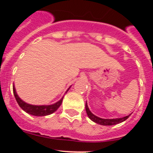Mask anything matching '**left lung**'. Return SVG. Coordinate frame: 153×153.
Wrapping results in <instances>:
<instances>
[{
    "instance_id": "left-lung-1",
    "label": "left lung",
    "mask_w": 153,
    "mask_h": 153,
    "mask_svg": "<svg viewBox=\"0 0 153 153\" xmlns=\"http://www.w3.org/2000/svg\"><path fill=\"white\" fill-rule=\"evenodd\" d=\"M86 111L87 115H88L89 118L93 121V122L97 123L98 124H100V125L102 126H112V125H116V124L120 123L123 122L125 121L126 120L129 118V116H126L125 117H123V118H117V119H111V120H108V119H102L100 118V117H97V116L95 115H93L91 112L90 111V109H89L88 106H87V104L86 102Z\"/></svg>"
}]
</instances>
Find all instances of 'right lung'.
I'll list each match as a JSON object with an SVG mask.
<instances>
[{
	"label": "right lung",
	"mask_w": 153,
	"mask_h": 153,
	"mask_svg": "<svg viewBox=\"0 0 153 153\" xmlns=\"http://www.w3.org/2000/svg\"><path fill=\"white\" fill-rule=\"evenodd\" d=\"M68 90H67V91H68ZM13 95L15 97L16 100H17V103H18V105L20 106V107H21L24 111L26 112V113H29V114L30 115H33V116H36V117L47 116V115H50L51 114V113H54L56 109L60 107V105H61L63 98V97L60 101L56 102V103L52 104V105H49V106H33V105L26 103L25 102L21 100V98L17 96V93H16L14 86H13Z\"/></svg>",
	"instance_id": "add662e5"
}]
</instances>
